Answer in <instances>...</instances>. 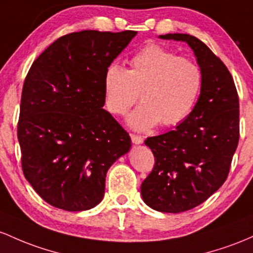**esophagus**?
<instances>
[{
  "mask_svg": "<svg viewBox=\"0 0 253 253\" xmlns=\"http://www.w3.org/2000/svg\"><path fill=\"white\" fill-rule=\"evenodd\" d=\"M131 141H132V143H135V144H141V143H143V137H141V136H138V135L131 134Z\"/></svg>",
  "mask_w": 253,
  "mask_h": 253,
  "instance_id": "esophagus-1",
  "label": "esophagus"
}]
</instances>
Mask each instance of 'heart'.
<instances>
[{"label":"heart","mask_w":253,"mask_h":253,"mask_svg":"<svg viewBox=\"0 0 253 253\" xmlns=\"http://www.w3.org/2000/svg\"><path fill=\"white\" fill-rule=\"evenodd\" d=\"M203 84L201 67L157 44L147 45L130 61L129 69L117 63L104 75L105 103L113 115H124L141 104L126 119L135 130L149 129L160 122L171 126L184 121L194 110Z\"/></svg>","instance_id":"heart-1"}]
</instances>
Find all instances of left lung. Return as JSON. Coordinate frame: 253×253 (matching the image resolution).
I'll return each instance as SVG.
<instances>
[{"label":"left lung","instance_id":"8db88e82","mask_svg":"<svg viewBox=\"0 0 253 253\" xmlns=\"http://www.w3.org/2000/svg\"><path fill=\"white\" fill-rule=\"evenodd\" d=\"M159 38L188 42L203 75L188 117L144 141L155 158L141 185L144 203L161 212H181L208 200L227 179L239 142V98L231 73L203 42L183 33Z\"/></svg>","mask_w":253,"mask_h":253}]
</instances>
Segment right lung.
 <instances>
[{
  "instance_id": "1",
  "label": "right lung",
  "mask_w": 253,
  "mask_h": 253,
  "mask_svg": "<svg viewBox=\"0 0 253 253\" xmlns=\"http://www.w3.org/2000/svg\"><path fill=\"white\" fill-rule=\"evenodd\" d=\"M136 35L69 33L28 70L18 123L22 172L56 208H94L104 197L109 169L130 150L129 134L103 109L104 75Z\"/></svg>"
}]
</instances>
